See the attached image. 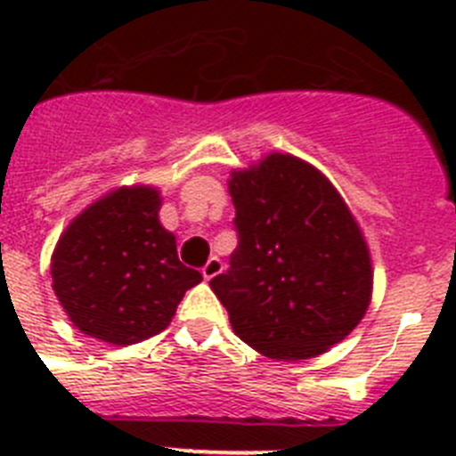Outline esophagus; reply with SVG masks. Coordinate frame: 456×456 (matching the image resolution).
<instances>
[{
    "mask_svg": "<svg viewBox=\"0 0 456 456\" xmlns=\"http://www.w3.org/2000/svg\"><path fill=\"white\" fill-rule=\"evenodd\" d=\"M221 269H224V263H221L219 257H209L208 263L203 265V269H200V272H203V278H205V281H209V278L219 276Z\"/></svg>",
    "mask_w": 456,
    "mask_h": 456,
    "instance_id": "1",
    "label": "esophagus"
}]
</instances>
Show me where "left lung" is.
<instances>
[{
    "label": "left lung",
    "instance_id": "1",
    "mask_svg": "<svg viewBox=\"0 0 456 456\" xmlns=\"http://www.w3.org/2000/svg\"><path fill=\"white\" fill-rule=\"evenodd\" d=\"M237 248L209 281L232 331L276 361L320 356L356 329L372 297V263L356 219L329 180L272 152L232 171Z\"/></svg>",
    "mask_w": 456,
    "mask_h": 456
}]
</instances>
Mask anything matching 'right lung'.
I'll list each match as a JSON object with an SVG mask.
<instances>
[{
    "label": "right lung",
    "mask_w": 456,
    "mask_h": 456,
    "mask_svg": "<svg viewBox=\"0 0 456 456\" xmlns=\"http://www.w3.org/2000/svg\"><path fill=\"white\" fill-rule=\"evenodd\" d=\"M159 191L118 187L72 219L52 253V288L79 331L134 345L171 324L184 292L203 281L178 260L159 224Z\"/></svg>",
    "instance_id": "add662e5"
}]
</instances>
